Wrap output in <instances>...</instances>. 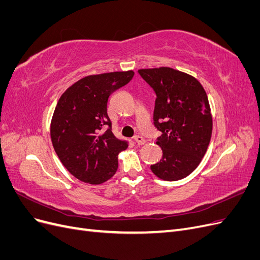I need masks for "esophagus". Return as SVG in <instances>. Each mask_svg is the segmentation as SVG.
Listing matches in <instances>:
<instances>
[{
  "mask_svg": "<svg viewBox=\"0 0 260 260\" xmlns=\"http://www.w3.org/2000/svg\"><path fill=\"white\" fill-rule=\"evenodd\" d=\"M135 141H136V143L139 144V145H143L146 142L145 139L143 137H141V136H136Z\"/></svg>",
  "mask_w": 260,
  "mask_h": 260,
  "instance_id": "esophagus-1",
  "label": "esophagus"
}]
</instances>
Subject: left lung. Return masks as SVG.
I'll return each mask as SVG.
<instances>
[{
  "label": "left lung",
  "mask_w": 260,
  "mask_h": 260,
  "mask_svg": "<svg viewBox=\"0 0 260 260\" xmlns=\"http://www.w3.org/2000/svg\"><path fill=\"white\" fill-rule=\"evenodd\" d=\"M156 93L154 124L162 158L151 169L165 181L187 177L198 168L211 138L212 117L207 94L193 76L170 67L140 69Z\"/></svg>",
  "instance_id": "obj_1"
}]
</instances>
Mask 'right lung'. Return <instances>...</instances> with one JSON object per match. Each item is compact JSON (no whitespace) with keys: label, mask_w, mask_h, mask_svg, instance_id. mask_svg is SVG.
<instances>
[{"label":"right lung","mask_w":260,"mask_h":260,"mask_svg":"<svg viewBox=\"0 0 260 260\" xmlns=\"http://www.w3.org/2000/svg\"><path fill=\"white\" fill-rule=\"evenodd\" d=\"M135 76L132 70L86 76L61 94L51 121V139L58 158L77 179L101 184L118 169V154L127 141L112 132L107 102Z\"/></svg>","instance_id":"obj_1"}]
</instances>
